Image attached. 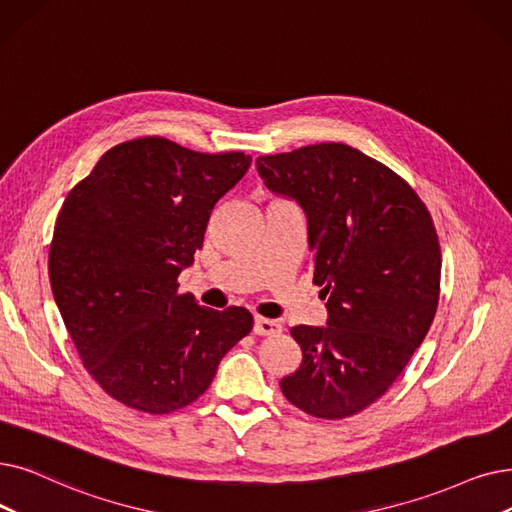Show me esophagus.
Masks as SVG:
<instances>
[{
    "mask_svg": "<svg viewBox=\"0 0 512 512\" xmlns=\"http://www.w3.org/2000/svg\"><path fill=\"white\" fill-rule=\"evenodd\" d=\"M280 330H282V324L276 322V320H268V318H261V316L255 318L253 332L259 337H272V335H278Z\"/></svg>",
    "mask_w": 512,
    "mask_h": 512,
    "instance_id": "esophagus-1",
    "label": "esophagus"
}]
</instances>
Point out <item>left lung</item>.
<instances>
[{"instance_id": "1", "label": "left lung", "mask_w": 512, "mask_h": 512, "mask_svg": "<svg viewBox=\"0 0 512 512\" xmlns=\"http://www.w3.org/2000/svg\"><path fill=\"white\" fill-rule=\"evenodd\" d=\"M257 171L305 211L314 284L328 299L326 326L291 328L303 362L280 389L316 418L358 414L395 383L435 318L431 213L402 177L347 144L268 154Z\"/></svg>"}]
</instances>
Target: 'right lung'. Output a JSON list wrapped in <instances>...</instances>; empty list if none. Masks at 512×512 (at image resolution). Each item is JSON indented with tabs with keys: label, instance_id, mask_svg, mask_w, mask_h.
I'll return each instance as SVG.
<instances>
[{
	"label": "right lung",
	"instance_id": "right-lung-1",
	"mask_svg": "<svg viewBox=\"0 0 512 512\" xmlns=\"http://www.w3.org/2000/svg\"><path fill=\"white\" fill-rule=\"evenodd\" d=\"M251 167L244 152H194L148 136L117 144L66 194L50 284L79 358L117 402L169 414L201 397L221 358L253 328L177 293L203 249L215 203Z\"/></svg>",
	"mask_w": 512,
	"mask_h": 512
}]
</instances>
